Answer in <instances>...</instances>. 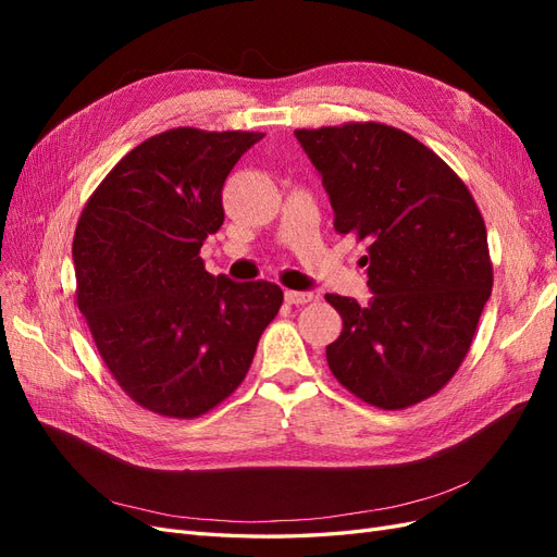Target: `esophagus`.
Instances as JSON below:
<instances>
[{"label":"esophagus","mask_w":557,"mask_h":557,"mask_svg":"<svg viewBox=\"0 0 557 557\" xmlns=\"http://www.w3.org/2000/svg\"><path fill=\"white\" fill-rule=\"evenodd\" d=\"M285 301L288 305H309V301H313V293H297V290H285Z\"/></svg>","instance_id":"1"}]
</instances>
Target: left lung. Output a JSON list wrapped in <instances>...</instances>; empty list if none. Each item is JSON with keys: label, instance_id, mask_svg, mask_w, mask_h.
Listing matches in <instances>:
<instances>
[{"label": "left lung", "instance_id": "left-lung-1", "mask_svg": "<svg viewBox=\"0 0 557 557\" xmlns=\"http://www.w3.org/2000/svg\"><path fill=\"white\" fill-rule=\"evenodd\" d=\"M295 137L323 176L334 230L369 244V305L325 295L344 320L327 364L372 407H413L458 372L493 293L483 215L462 178L397 127L346 123Z\"/></svg>", "mask_w": 557, "mask_h": 557}]
</instances>
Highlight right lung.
I'll return each instance as SVG.
<instances>
[{"label":"right lung","mask_w":557,"mask_h":557,"mask_svg":"<svg viewBox=\"0 0 557 557\" xmlns=\"http://www.w3.org/2000/svg\"><path fill=\"white\" fill-rule=\"evenodd\" d=\"M262 132L166 129L117 162L74 234L76 305L139 407L197 418L248 374L283 305L269 281L211 276L199 258L225 221L223 185Z\"/></svg>","instance_id":"1"}]
</instances>
